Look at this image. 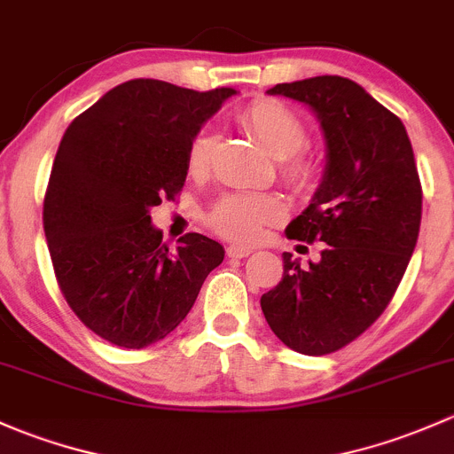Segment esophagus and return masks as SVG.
I'll return each mask as SVG.
<instances>
[{
  "instance_id": "34e87169",
  "label": "esophagus",
  "mask_w": 454,
  "mask_h": 454,
  "mask_svg": "<svg viewBox=\"0 0 454 454\" xmlns=\"http://www.w3.org/2000/svg\"><path fill=\"white\" fill-rule=\"evenodd\" d=\"M251 251H254V249H251V247H245V245H229L227 247L229 258H247Z\"/></svg>"
}]
</instances>
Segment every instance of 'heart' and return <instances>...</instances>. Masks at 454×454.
<instances>
[{"label": "heart", "mask_w": 454, "mask_h": 454, "mask_svg": "<svg viewBox=\"0 0 454 454\" xmlns=\"http://www.w3.org/2000/svg\"><path fill=\"white\" fill-rule=\"evenodd\" d=\"M238 122L245 126L262 144L266 153L275 159H286L282 166V176L291 185L303 188L315 175L312 159L301 155L308 133L301 120L288 106L278 100H254L245 109L238 111ZM216 135L203 129L194 135L188 146L190 175H205L212 166ZM284 216V205L275 196L264 194H227L218 200L207 214V225L221 236L236 242H254L264 233L270 223Z\"/></svg>", "instance_id": "heart-1"}]
</instances>
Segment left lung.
<instances>
[{
  "mask_svg": "<svg viewBox=\"0 0 454 454\" xmlns=\"http://www.w3.org/2000/svg\"><path fill=\"white\" fill-rule=\"evenodd\" d=\"M266 93L303 102L319 115L325 175L293 240L325 242L301 269L284 254L282 282L260 299L278 339L306 356L345 348L372 328L395 295L422 221V184L398 115L349 78L315 76Z\"/></svg>",
  "mask_w": 454,
  "mask_h": 454,
  "instance_id": "8db88e82",
  "label": "left lung"
}]
</instances>
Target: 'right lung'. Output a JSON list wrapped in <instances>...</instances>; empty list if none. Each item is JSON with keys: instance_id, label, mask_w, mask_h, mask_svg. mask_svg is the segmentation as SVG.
<instances>
[{"instance_id": "right-lung-1", "label": "right lung", "mask_w": 454, "mask_h": 454, "mask_svg": "<svg viewBox=\"0 0 454 454\" xmlns=\"http://www.w3.org/2000/svg\"><path fill=\"white\" fill-rule=\"evenodd\" d=\"M233 93L135 78L74 118L60 139L43 199L56 282L74 315L118 348L170 334L225 258L203 233H185L170 251L148 212L176 199L190 142Z\"/></svg>"}]
</instances>
